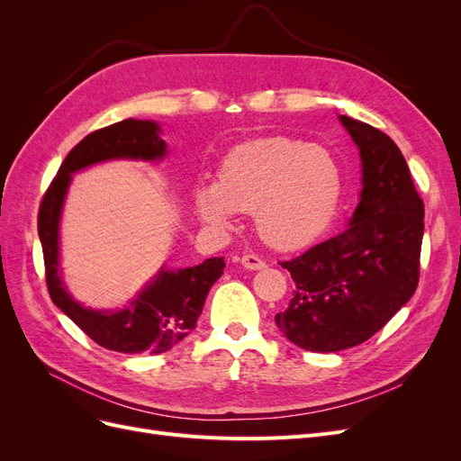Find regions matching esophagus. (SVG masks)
I'll list each match as a JSON object with an SVG mask.
<instances>
[{
    "label": "esophagus",
    "instance_id": "esophagus-1",
    "mask_svg": "<svg viewBox=\"0 0 461 461\" xmlns=\"http://www.w3.org/2000/svg\"><path fill=\"white\" fill-rule=\"evenodd\" d=\"M240 263L244 265L246 269H252V271H258V269H263V267H265V261H263L259 256H256V254H246V256H242Z\"/></svg>",
    "mask_w": 461,
    "mask_h": 461
}]
</instances>
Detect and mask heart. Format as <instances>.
I'll list each match as a JSON object with an SVG mask.
<instances>
[{
  "label": "heart",
  "instance_id": "1",
  "mask_svg": "<svg viewBox=\"0 0 461 461\" xmlns=\"http://www.w3.org/2000/svg\"><path fill=\"white\" fill-rule=\"evenodd\" d=\"M340 194V167L325 148L273 136L236 146L217 183L198 188L196 207L213 227L230 225L236 212H254L265 242L296 249L327 230Z\"/></svg>",
  "mask_w": 461,
  "mask_h": 461
}]
</instances>
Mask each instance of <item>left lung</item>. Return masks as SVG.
<instances>
[{"mask_svg":"<svg viewBox=\"0 0 461 461\" xmlns=\"http://www.w3.org/2000/svg\"><path fill=\"white\" fill-rule=\"evenodd\" d=\"M361 158V198L342 234L283 261L296 288L276 327L310 352L369 340L420 283L425 205L393 138L340 115Z\"/></svg>","mask_w":461,"mask_h":461,"instance_id":"left-lung-1","label":"left lung"}]
</instances>
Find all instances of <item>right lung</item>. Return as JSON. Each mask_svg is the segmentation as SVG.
I'll list each match as a JSON object with an SVG mask.
<instances>
[{
	"mask_svg": "<svg viewBox=\"0 0 461 461\" xmlns=\"http://www.w3.org/2000/svg\"><path fill=\"white\" fill-rule=\"evenodd\" d=\"M167 144L153 121L124 119L90 132L68 151L51 180L38 212V236L53 303L88 337L107 350L122 354H163L196 327L209 288L222 275L225 259L209 258L196 267L161 269L158 276L122 310L102 312L80 305L59 275V219L73 173L107 159H161Z\"/></svg>",
	"mask_w": 461,
	"mask_h": 461,
	"instance_id": "1",
	"label": "right lung"
}]
</instances>
